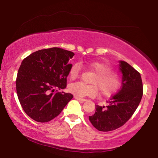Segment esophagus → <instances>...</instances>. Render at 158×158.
Here are the masks:
<instances>
[{"label":"esophagus","instance_id":"esophagus-1","mask_svg":"<svg viewBox=\"0 0 158 158\" xmlns=\"http://www.w3.org/2000/svg\"><path fill=\"white\" fill-rule=\"evenodd\" d=\"M74 98H75V99H77V100H78V101H86V99H85V98H80V97H78V96H74Z\"/></svg>","mask_w":158,"mask_h":158}]
</instances>
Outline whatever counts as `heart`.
Segmentation results:
<instances>
[{
  "label": "heart",
  "instance_id": "heart-1",
  "mask_svg": "<svg viewBox=\"0 0 158 158\" xmlns=\"http://www.w3.org/2000/svg\"><path fill=\"white\" fill-rule=\"evenodd\" d=\"M86 64L90 70L96 73V75L91 81L93 85H85L81 82L70 83L68 87L69 92L78 97H94L98 94L99 89L101 96L109 97L117 91L122 84V81L109 64L94 61L88 62ZM81 64H73L69 70V78L77 79L81 75Z\"/></svg>",
  "mask_w": 158,
  "mask_h": 158
}]
</instances>
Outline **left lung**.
<instances>
[{
	"label": "left lung",
	"mask_w": 158,
	"mask_h": 158,
	"mask_svg": "<svg viewBox=\"0 0 158 158\" xmlns=\"http://www.w3.org/2000/svg\"><path fill=\"white\" fill-rule=\"evenodd\" d=\"M120 70L122 87L107 101L106 106L96 105V112L89 116L90 123L98 131H113L122 127L141 101L143 85L140 73L124 61H120Z\"/></svg>",
	"instance_id": "left-lung-1"
}]
</instances>
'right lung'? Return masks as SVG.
<instances>
[{"mask_svg": "<svg viewBox=\"0 0 158 158\" xmlns=\"http://www.w3.org/2000/svg\"><path fill=\"white\" fill-rule=\"evenodd\" d=\"M75 54L58 47L38 50L24 58L17 74L19 102L25 113L38 122L53 119L73 98L71 94L55 93L64 89Z\"/></svg>", "mask_w": 158, "mask_h": 158, "instance_id": "1", "label": "right lung"}]
</instances>
